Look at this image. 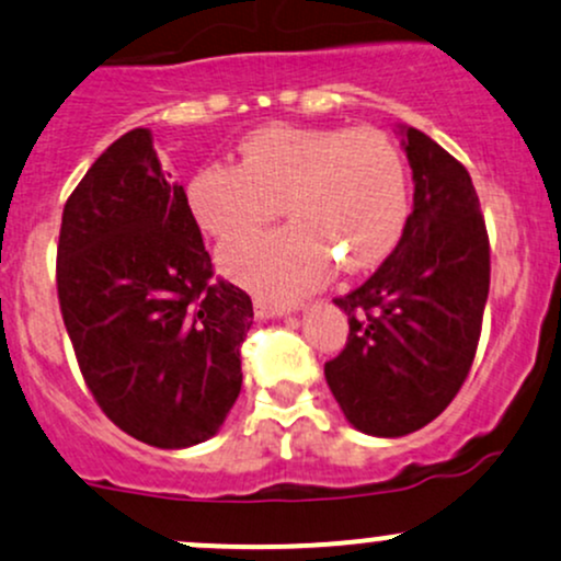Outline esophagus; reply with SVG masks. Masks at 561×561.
Returning <instances> with one entry per match:
<instances>
[{
    "instance_id": "obj_1",
    "label": "esophagus",
    "mask_w": 561,
    "mask_h": 561,
    "mask_svg": "<svg viewBox=\"0 0 561 561\" xmlns=\"http://www.w3.org/2000/svg\"><path fill=\"white\" fill-rule=\"evenodd\" d=\"M252 306H255V317H261V319L285 317V313L298 311V306H285V304H276V300H266V298H255L252 300Z\"/></svg>"
}]
</instances>
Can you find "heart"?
<instances>
[{
	"label": "heart",
	"mask_w": 561,
	"mask_h": 561,
	"mask_svg": "<svg viewBox=\"0 0 561 561\" xmlns=\"http://www.w3.org/2000/svg\"><path fill=\"white\" fill-rule=\"evenodd\" d=\"M283 205L291 224L224 244L231 279L295 298L330 276L356 274L397 248L410 215L408 168L378 127L268 125L239 146V164H205L188 183L196 224L218 239L260 228Z\"/></svg>",
	"instance_id": "1"
}]
</instances>
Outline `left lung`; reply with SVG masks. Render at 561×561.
Segmentation results:
<instances>
[{"instance_id":"left-lung-1","label":"left lung","mask_w":561,"mask_h":561,"mask_svg":"<svg viewBox=\"0 0 561 561\" xmlns=\"http://www.w3.org/2000/svg\"><path fill=\"white\" fill-rule=\"evenodd\" d=\"M415 194L402 239L370 279L335 298L346 348L324 365L354 428L404 436L445 412L469 378L490 293V239L469 170L404 127Z\"/></svg>"}]
</instances>
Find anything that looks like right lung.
<instances>
[{
  "instance_id": "obj_1",
  "label": "right lung",
  "mask_w": 561,
  "mask_h": 561,
  "mask_svg": "<svg viewBox=\"0 0 561 561\" xmlns=\"http://www.w3.org/2000/svg\"><path fill=\"white\" fill-rule=\"evenodd\" d=\"M55 282L79 370L114 426L162 450L224 426L252 300L213 279L186 191L146 127L114 140L71 191Z\"/></svg>"
}]
</instances>
